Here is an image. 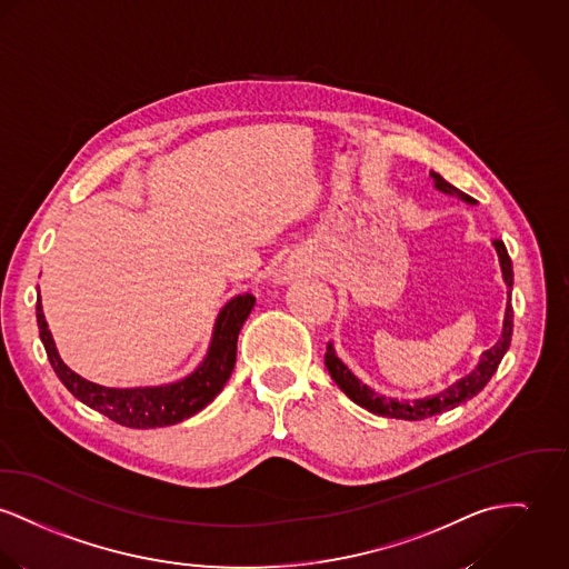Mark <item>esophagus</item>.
Instances as JSON below:
<instances>
[{
	"instance_id": "obj_1",
	"label": "esophagus",
	"mask_w": 569,
	"mask_h": 569,
	"mask_svg": "<svg viewBox=\"0 0 569 569\" xmlns=\"http://www.w3.org/2000/svg\"><path fill=\"white\" fill-rule=\"evenodd\" d=\"M277 279H279V281H286V274H279Z\"/></svg>"
}]
</instances>
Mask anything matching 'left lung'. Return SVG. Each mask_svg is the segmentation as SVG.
I'll return each instance as SVG.
<instances>
[{"mask_svg": "<svg viewBox=\"0 0 569 569\" xmlns=\"http://www.w3.org/2000/svg\"><path fill=\"white\" fill-rule=\"evenodd\" d=\"M431 179L433 186L438 188L439 192L457 197L470 206H475L477 201L472 197H468L466 192L457 190L452 183H448L443 177L431 171ZM496 253H498V262H500V270H502V279L509 288V303L505 309V322H502V336L500 340L489 350H485L481 355L479 366L461 377L459 381H455L450 388L441 390L425 398H392L386 393L375 392L370 386H366L361 379H357L350 372L349 366L336 355L333 342L327 345V352H325V366L331 375V379L338 383V388L349 396L352 402H357L359 407L377 413V416H386V418H396V420H425L431 416H438L441 411L455 409L457 405L475 398L477 393L481 392L482 388L487 386V381L493 377V372L498 370L505 352L509 350L511 345V336H513V307H511V288H513V266H511V258L507 253V247L502 240H493L491 242Z\"/></svg>", "mask_w": 569, "mask_h": 569, "instance_id": "left-lung-1", "label": "left lung"}]
</instances>
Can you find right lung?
Wrapping results in <instances>:
<instances>
[{
	"instance_id": "1",
	"label": "right lung",
	"mask_w": 569,
	"mask_h": 569,
	"mask_svg": "<svg viewBox=\"0 0 569 569\" xmlns=\"http://www.w3.org/2000/svg\"><path fill=\"white\" fill-rule=\"evenodd\" d=\"M253 306L256 297L249 292L233 297L219 311L203 361L188 377L179 379L176 383L149 388H106L73 372L58 355L56 342L44 320L41 295L37 299V322L49 363L69 392L90 409L114 420L117 425L130 429H156L171 427L199 413L219 396L233 372L238 333Z\"/></svg>"
}]
</instances>
